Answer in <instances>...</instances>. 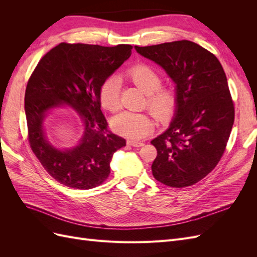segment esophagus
<instances>
[{
	"label": "esophagus",
	"instance_id": "34e87169",
	"mask_svg": "<svg viewBox=\"0 0 257 257\" xmlns=\"http://www.w3.org/2000/svg\"><path fill=\"white\" fill-rule=\"evenodd\" d=\"M127 145H130L132 147H143L145 144L139 143V142H134V141H127Z\"/></svg>",
	"mask_w": 257,
	"mask_h": 257
}]
</instances>
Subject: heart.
Returning <instances> with one entry per match:
<instances>
[{"mask_svg":"<svg viewBox=\"0 0 257 257\" xmlns=\"http://www.w3.org/2000/svg\"><path fill=\"white\" fill-rule=\"evenodd\" d=\"M125 76L147 94L148 108L161 121H166L175 113L178 104L177 93L174 89L160 87L162 76L152 66L138 63L131 66ZM121 81L119 77L106 78L99 88L100 103L110 111H118L121 108ZM155 121L147 112L124 111L112 121V127L119 135L128 139L139 141L149 135L154 130Z\"/></svg>","mask_w":257,"mask_h":257,"instance_id":"heart-1","label":"heart"}]
</instances>
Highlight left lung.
<instances>
[{"label":"left lung","instance_id":"1","mask_svg":"<svg viewBox=\"0 0 257 257\" xmlns=\"http://www.w3.org/2000/svg\"><path fill=\"white\" fill-rule=\"evenodd\" d=\"M135 49L165 69L178 97L169 127L151 142L152 175L172 188L195 184L220 162L234 124L226 75L213 53L190 41Z\"/></svg>","mask_w":257,"mask_h":257}]
</instances>
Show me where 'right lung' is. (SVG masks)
<instances>
[{
    "mask_svg": "<svg viewBox=\"0 0 257 257\" xmlns=\"http://www.w3.org/2000/svg\"><path fill=\"white\" fill-rule=\"evenodd\" d=\"M131 45L61 43L38 62L27 84L25 110L30 147L53 179L68 188L89 190L102 184L110 174L113 153L125 147V139L108 130L100 110L99 88L132 53ZM69 105L84 123L81 143L60 151L44 136L47 114Z\"/></svg>",
    "mask_w": 257,
    "mask_h": 257,
    "instance_id": "add662e5",
    "label": "right lung"
}]
</instances>
